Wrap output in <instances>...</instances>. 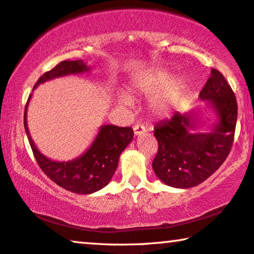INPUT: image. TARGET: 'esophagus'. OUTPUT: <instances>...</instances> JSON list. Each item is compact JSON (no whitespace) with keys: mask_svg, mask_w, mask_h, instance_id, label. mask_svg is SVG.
Instances as JSON below:
<instances>
[{"mask_svg":"<svg viewBox=\"0 0 254 254\" xmlns=\"http://www.w3.org/2000/svg\"><path fill=\"white\" fill-rule=\"evenodd\" d=\"M146 131V128L144 126H140V124H135V126L133 127V133L134 135H140L144 133V132Z\"/></svg>","mask_w":254,"mask_h":254,"instance_id":"esophagus-1","label":"esophagus"}]
</instances>
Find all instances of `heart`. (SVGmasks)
<instances>
[{
	"label": "heart",
	"instance_id": "obj_1",
	"mask_svg": "<svg viewBox=\"0 0 254 254\" xmlns=\"http://www.w3.org/2000/svg\"><path fill=\"white\" fill-rule=\"evenodd\" d=\"M169 81V74L158 71V72L142 76L134 80L132 83V90L146 98H153L164 89L165 91L163 90L164 92L162 91L163 93L154 101V112L158 115L163 116L177 105L182 95V91H183V85L180 81H174L170 85ZM120 101L124 106L132 105V100L127 95H121Z\"/></svg>",
	"mask_w": 254,
	"mask_h": 254
}]
</instances>
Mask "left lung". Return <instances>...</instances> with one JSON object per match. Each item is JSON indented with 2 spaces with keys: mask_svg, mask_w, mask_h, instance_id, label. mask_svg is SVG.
Returning a JSON list of instances; mask_svg holds the SVG:
<instances>
[{
  "mask_svg": "<svg viewBox=\"0 0 254 254\" xmlns=\"http://www.w3.org/2000/svg\"><path fill=\"white\" fill-rule=\"evenodd\" d=\"M216 121L208 131L193 132L200 127L197 113L176 112L170 120L154 127L158 154L153 170L169 187H197L215 173L229 154L237 122V101L223 74L215 69L199 93Z\"/></svg>",
  "mask_w": 254,
  "mask_h": 254,
  "instance_id": "obj_1",
  "label": "left lung"
}]
</instances>
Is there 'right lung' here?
Returning a JSON list of instances; mask_svg holds the SVG:
<instances>
[{
    "mask_svg": "<svg viewBox=\"0 0 254 254\" xmlns=\"http://www.w3.org/2000/svg\"><path fill=\"white\" fill-rule=\"evenodd\" d=\"M91 67L84 61H62L51 71L42 74L34 88L55 78L90 72ZM33 88V91H34ZM32 94L28 96L24 113V127L32 152L41 170L61 188L79 194H91L101 190L112 180L119 166V159L133 139L132 127H121L112 124L101 126L90 147L78 158L70 161H54L39 151L27 127V108Z\"/></svg>",
    "mask_w": 254,
    "mask_h": 254,
    "instance_id": "1",
    "label": "right lung"
}]
</instances>
